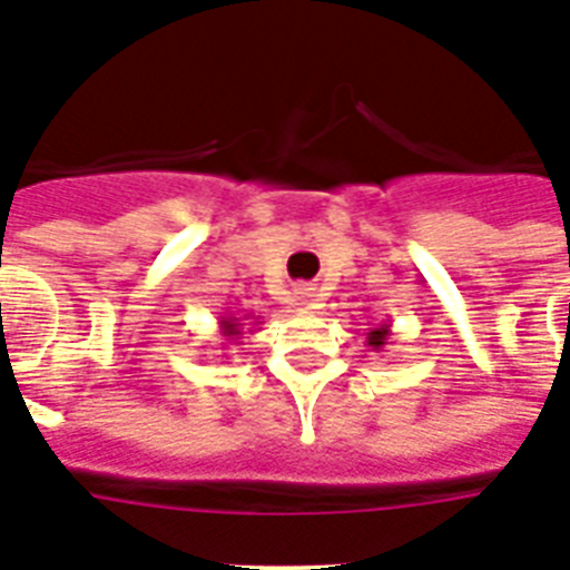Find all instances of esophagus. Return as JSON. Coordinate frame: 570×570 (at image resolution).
Returning a JSON list of instances; mask_svg holds the SVG:
<instances>
[{
    "label": "esophagus",
    "instance_id": "obj_1",
    "mask_svg": "<svg viewBox=\"0 0 570 570\" xmlns=\"http://www.w3.org/2000/svg\"><path fill=\"white\" fill-rule=\"evenodd\" d=\"M295 298H298V304L301 307H307V309H315L318 307V293H315V286H298V289H295Z\"/></svg>",
    "mask_w": 570,
    "mask_h": 570
}]
</instances>
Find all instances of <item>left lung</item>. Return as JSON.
Returning a JSON list of instances; mask_svg holds the SVG:
<instances>
[{"label": "left lung", "instance_id": "left-lung-1", "mask_svg": "<svg viewBox=\"0 0 570 570\" xmlns=\"http://www.w3.org/2000/svg\"><path fill=\"white\" fill-rule=\"evenodd\" d=\"M389 336H391V324L371 327V333H367V347H371V351H382V347H385V342H389Z\"/></svg>", "mask_w": 570, "mask_h": 570}]
</instances>
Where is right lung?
<instances>
[{
  "label": "right lung",
  "instance_id": "obj_1",
  "mask_svg": "<svg viewBox=\"0 0 570 570\" xmlns=\"http://www.w3.org/2000/svg\"><path fill=\"white\" fill-rule=\"evenodd\" d=\"M252 322H255V315L252 313L243 315V318H237V315H232V313H223L219 315V336L226 338L228 344L237 342V338H243V330H246V324H252Z\"/></svg>",
  "mask_w": 570,
  "mask_h": 570
}]
</instances>
